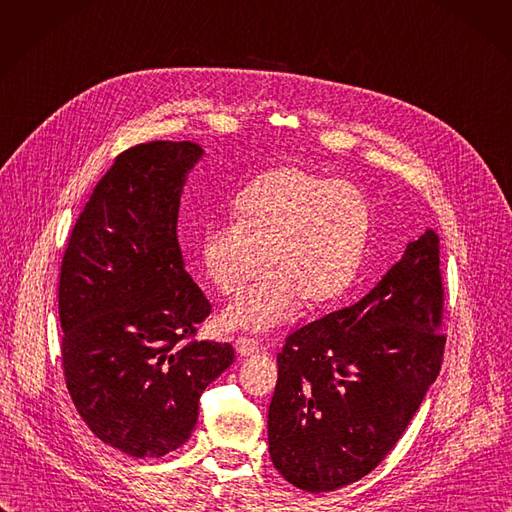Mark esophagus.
I'll use <instances>...</instances> for the list:
<instances>
[{
  "mask_svg": "<svg viewBox=\"0 0 512 512\" xmlns=\"http://www.w3.org/2000/svg\"><path fill=\"white\" fill-rule=\"evenodd\" d=\"M234 346H236V352L241 356H253L259 352V344L251 337H238Z\"/></svg>",
  "mask_w": 512,
  "mask_h": 512,
  "instance_id": "1",
  "label": "esophagus"
}]
</instances>
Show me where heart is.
Masks as SVG:
<instances>
[{
    "mask_svg": "<svg viewBox=\"0 0 512 512\" xmlns=\"http://www.w3.org/2000/svg\"><path fill=\"white\" fill-rule=\"evenodd\" d=\"M236 222L210 224L199 257L222 296H236L259 271L267 274L232 302L228 329L269 331L292 319L296 304H327L352 284L370 236L364 193L298 166L267 170L234 201Z\"/></svg>",
    "mask_w": 512,
    "mask_h": 512,
    "instance_id": "heart-1",
    "label": "heart"
}]
</instances>
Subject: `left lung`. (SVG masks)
Instances as JSON below:
<instances>
[{"label": "left lung", "mask_w": 512, "mask_h": 512, "mask_svg": "<svg viewBox=\"0 0 512 512\" xmlns=\"http://www.w3.org/2000/svg\"><path fill=\"white\" fill-rule=\"evenodd\" d=\"M442 313L440 238L428 228L362 300L286 337L267 414L286 482L331 492L389 455L440 372Z\"/></svg>", "instance_id": "8db88e82"}]
</instances>
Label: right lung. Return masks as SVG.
<instances>
[{
  "instance_id": "right-lung-1",
  "label": "right lung",
  "mask_w": 512,
  "mask_h": 512,
  "mask_svg": "<svg viewBox=\"0 0 512 512\" xmlns=\"http://www.w3.org/2000/svg\"><path fill=\"white\" fill-rule=\"evenodd\" d=\"M203 150L148 142L121 152L76 220L59 271L61 366L88 428L129 457L191 436L199 397L232 344L195 339L212 306L183 267L177 218Z\"/></svg>"
}]
</instances>
